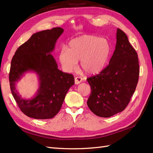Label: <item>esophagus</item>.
<instances>
[{
    "instance_id": "34e87169",
    "label": "esophagus",
    "mask_w": 153,
    "mask_h": 153,
    "mask_svg": "<svg viewBox=\"0 0 153 153\" xmlns=\"http://www.w3.org/2000/svg\"><path fill=\"white\" fill-rule=\"evenodd\" d=\"M83 81V79L81 77H75V83L77 85V84H79L80 83H82Z\"/></svg>"
}]
</instances>
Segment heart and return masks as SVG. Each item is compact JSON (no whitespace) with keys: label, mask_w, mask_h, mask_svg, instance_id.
<instances>
[{"label":"heart","mask_w":153,"mask_h":153,"mask_svg":"<svg viewBox=\"0 0 153 153\" xmlns=\"http://www.w3.org/2000/svg\"><path fill=\"white\" fill-rule=\"evenodd\" d=\"M111 53V46L104 38L91 35H84L71 39L68 48H62L59 60L68 72L76 70L77 61L81 60V67L88 75L99 74L105 69Z\"/></svg>","instance_id":"b5f03b06"}]
</instances>
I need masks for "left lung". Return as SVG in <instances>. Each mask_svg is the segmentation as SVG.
I'll use <instances>...</instances> for the list:
<instances>
[{"label":"left lung","instance_id":"1","mask_svg":"<svg viewBox=\"0 0 153 153\" xmlns=\"http://www.w3.org/2000/svg\"><path fill=\"white\" fill-rule=\"evenodd\" d=\"M139 74L137 54L126 33L118 28L115 51L108 65L87 79L91 89L87 102L89 109L103 118L122 112L135 92Z\"/></svg>","mask_w":153,"mask_h":153}]
</instances>
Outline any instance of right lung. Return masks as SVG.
<instances>
[{"instance_id":"add662e5","label":"right lung","mask_w":153,"mask_h":153,"mask_svg":"<svg viewBox=\"0 0 153 153\" xmlns=\"http://www.w3.org/2000/svg\"><path fill=\"white\" fill-rule=\"evenodd\" d=\"M63 32L62 28L54 27L33 34L18 48L12 59L9 74L11 92L19 109L30 118H53L60 111L67 92L75 83L72 75L58 69L51 54ZM30 71L38 75L40 83L36 95L25 100L19 94L15 83Z\"/></svg>"}]
</instances>
